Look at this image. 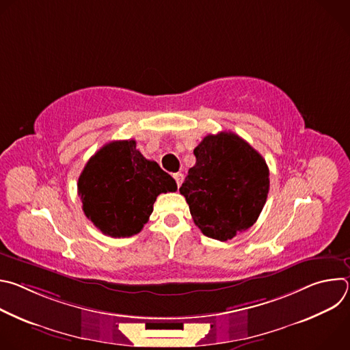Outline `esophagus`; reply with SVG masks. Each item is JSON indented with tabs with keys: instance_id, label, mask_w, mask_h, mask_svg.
I'll return each mask as SVG.
<instances>
[{
	"instance_id": "obj_1",
	"label": "esophagus",
	"mask_w": 350,
	"mask_h": 350,
	"mask_svg": "<svg viewBox=\"0 0 350 350\" xmlns=\"http://www.w3.org/2000/svg\"><path fill=\"white\" fill-rule=\"evenodd\" d=\"M173 177H174V180H176V183H177V187H180V185L183 184L184 174H183V173H176V174H173Z\"/></svg>"
}]
</instances>
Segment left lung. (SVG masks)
I'll use <instances>...</instances> for the list:
<instances>
[{
	"label": "left lung",
	"instance_id": "8db88e82",
	"mask_svg": "<svg viewBox=\"0 0 350 350\" xmlns=\"http://www.w3.org/2000/svg\"><path fill=\"white\" fill-rule=\"evenodd\" d=\"M180 193L204 235L228 241L252 227L267 199L270 180L263 157L231 131L206 135L193 149Z\"/></svg>",
	"mask_w": 350,
	"mask_h": 350
}]
</instances>
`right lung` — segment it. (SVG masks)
<instances>
[{
    "instance_id": "add662e5",
    "label": "right lung",
    "mask_w": 350,
    "mask_h": 350,
    "mask_svg": "<svg viewBox=\"0 0 350 350\" xmlns=\"http://www.w3.org/2000/svg\"><path fill=\"white\" fill-rule=\"evenodd\" d=\"M177 191L174 178L148 161L134 139L105 144L84 166L77 192L84 215L109 237L138 234L159 193Z\"/></svg>"
}]
</instances>
